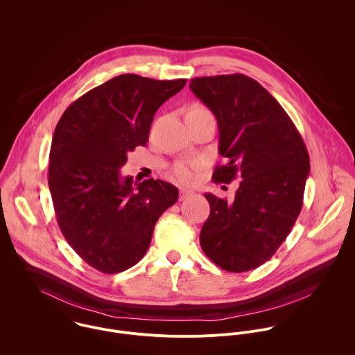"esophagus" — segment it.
Segmentation results:
<instances>
[{"instance_id": "1", "label": "esophagus", "mask_w": 355, "mask_h": 355, "mask_svg": "<svg viewBox=\"0 0 355 355\" xmlns=\"http://www.w3.org/2000/svg\"><path fill=\"white\" fill-rule=\"evenodd\" d=\"M193 196H194V191L187 190V189H182L180 193H179V200H180V201H186V200H189V198L193 197Z\"/></svg>"}]
</instances>
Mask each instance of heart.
<instances>
[{
    "label": "heart",
    "mask_w": 355,
    "mask_h": 355,
    "mask_svg": "<svg viewBox=\"0 0 355 355\" xmlns=\"http://www.w3.org/2000/svg\"><path fill=\"white\" fill-rule=\"evenodd\" d=\"M189 112H193V113H201V112H207V109L201 105V103H194L191 105V107L189 109ZM196 168H197V164L194 162H189V161H178L173 164L172 166V173L173 176L179 180V182H183V183H189L194 179L196 176Z\"/></svg>",
    "instance_id": "b5f03b06"
}]
</instances>
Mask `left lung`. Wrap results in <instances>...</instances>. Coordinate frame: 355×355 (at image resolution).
I'll list each match as a JSON object with an SVG mask.
<instances>
[{
    "instance_id": "8db88e82",
    "label": "left lung",
    "mask_w": 355,
    "mask_h": 355,
    "mask_svg": "<svg viewBox=\"0 0 355 355\" xmlns=\"http://www.w3.org/2000/svg\"><path fill=\"white\" fill-rule=\"evenodd\" d=\"M191 92L214 113L218 153L214 183L241 178L235 198L205 194L210 214L200 243L217 266L248 272L286 241L302 205L309 153L295 124L257 80L242 75L194 78Z\"/></svg>"
}]
</instances>
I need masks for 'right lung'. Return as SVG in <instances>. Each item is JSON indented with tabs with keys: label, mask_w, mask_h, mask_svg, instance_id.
Segmentation results:
<instances>
[{
	"label": "right lung",
	"mask_w": 355,
	"mask_h": 355,
	"mask_svg": "<svg viewBox=\"0 0 355 355\" xmlns=\"http://www.w3.org/2000/svg\"><path fill=\"white\" fill-rule=\"evenodd\" d=\"M187 79L119 75L72 102L58 120L49 154L57 224L86 263L113 275L148 252L158 217L178 201L159 179L121 178L127 153L145 146L157 109Z\"/></svg>",
	"instance_id": "1"
}]
</instances>
